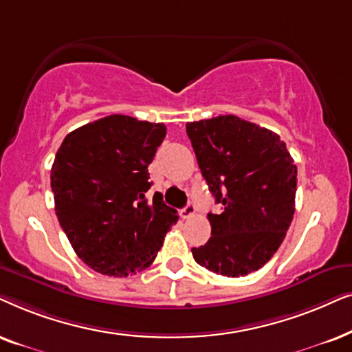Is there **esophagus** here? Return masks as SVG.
Returning a JSON list of instances; mask_svg holds the SVG:
<instances>
[{
	"mask_svg": "<svg viewBox=\"0 0 352 352\" xmlns=\"http://www.w3.org/2000/svg\"><path fill=\"white\" fill-rule=\"evenodd\" d=\"M180 214H182V217H184V219H191V217H193V215L196 214L195 204H193V203H188V204L185 206L184 209L180 210Z\"/></svg>",
	"mask_w": 352,
	"mask_h": 352,
	"instance_id": "esophagus-1",
	"label": "esophagus"
}]
</instances>
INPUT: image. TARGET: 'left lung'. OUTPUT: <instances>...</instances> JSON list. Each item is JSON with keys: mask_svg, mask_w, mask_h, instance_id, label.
Instances as JSON below:
<instances>
[{"mask_svg": "<svg viewBox=\"0 0 352 352\" xmlns=\"http://www.w3.org/2000/svg\"><path fill=\"white\" fill-rule=\"evenodd\" d=\"M198 166L220 214L193 248L201 267L223 277L259 270L285 240L294 214L298 168L277 133L236 116L188 122Z\"/></svg>", "mask_w": 352, "mask_h": 352, "instance_id": "obj_1", "label": "left lung"}]
</instances>
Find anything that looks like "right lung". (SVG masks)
Returning a JSON list of instances; mask_svg holds the SVG:
<instances>
[{"mask_svg": "<svg viewBox=\"0 0 352 352\" xmlns=\"http://www.w3.org/2000/svg\"><path fill=\"white\" fill-rule=\"evenodd\" d=\"M166 132L164 124L112 114L70 132L56 153V215L75 254L95 272L127 277L146 269L179 220L162 199L144 196Z\"/></svg>", "mask_w": 352, "mask_h": 352, "instance_id": "add662e5", "label": "right lung"}]
</instances>
